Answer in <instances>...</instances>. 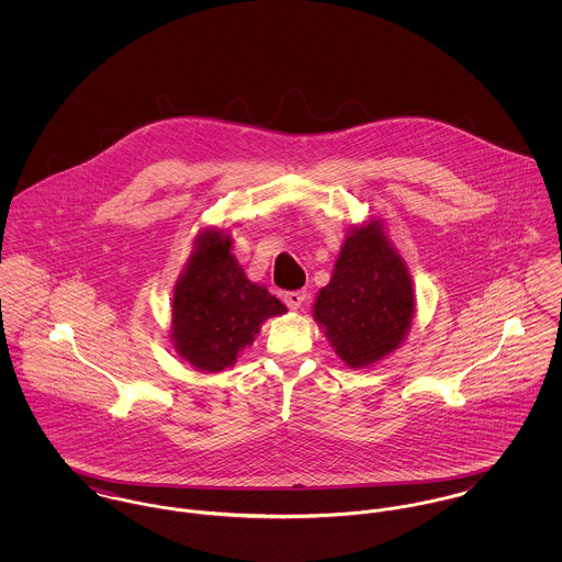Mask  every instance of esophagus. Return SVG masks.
<instances>
[{
    "mask_svg": "<svg viewBox=\"0 0 562 562\" xmlns=\"http://www.w3.org/2000/svg\"><path fill=\"white\" fill-rule=\"evenodd\" d=\"M305 299H307L305 292H285V296H283V301L290 310H299L305 303Z\"/></svg>",
    "mask_w": 562,
    "mask_h": 562,
    "instance_id": "obj_1",
    "label": "esophagus"
}]
</instances>
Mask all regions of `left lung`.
<instances>
[{
    "mask_svg": "<svg viewBox=\"0 0 562 562\" xmlns=\"http://www.w3.org/2000/svg\"><path fill=\"white\" fill-rule=\"evenodd\" d=\"M413 316V281L383 223L350 227L314 303V318L335 355L348 368H370L406 339Z\"/></svg>",
    "mask_w": 562,
    "mask_h": 562,
    "instance_id": "1",
    "label": "left lung"
}]
</instances>
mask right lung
<instances>
[{"label":"right lung","instance_id":"right-lung-1","mask_svg":"<svg viewBox=\"0 0 562 562\" xmlns=\"http://www.w3.org/2000/svg\"><path fill=\"white\" fill-rule=\"evenodd\" d=\"M285 312L277 296L246 279L232 238L205 229L175 283L170 339L199 372H221L255 341L263 322Z\"/></svg>","mask_w":562,"mask_h":562}]
</instances>
